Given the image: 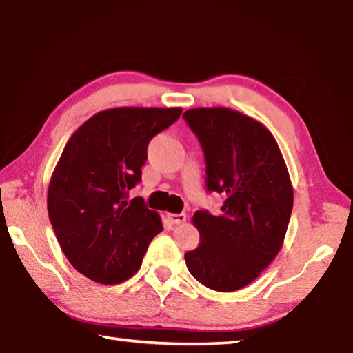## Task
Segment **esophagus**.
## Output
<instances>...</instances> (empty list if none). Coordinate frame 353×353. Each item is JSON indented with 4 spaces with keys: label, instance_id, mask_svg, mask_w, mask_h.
Segmentation results:
<instances>
[{
    "label": "esophagus",
    "instance_id": "esophagus-1",
    "mask_svg": "<svg viewBox=\"0 0 353 353\" xmlns=\"http://www.w3.org/2000/svg\"><path fill=\"white\" fill-rule=\"evenodd\" d=\"M168 219L171 221V224H183L187 221V214L185 213H170Z\"/></svg>",
    "mask_w": 353,
    "mask_h": 353
}]
</instances>
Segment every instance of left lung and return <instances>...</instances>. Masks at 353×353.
<instances>
[{"label": "left lung", "mask_w": 353, "mask_h": 353, "mask_svg": "<svg viewBox=\"0 0 353 353\" xmlns=\"http://www.w3.org/2000/svg\"><path fill=\"white\" fill-rule=\"evenodd\" d=\"M205 155L207 190L223 193L219 214L198 210L201 244L185 263L207 288L232 292L260 276L282 249L292 210L283 155L261 123L227 107L183 113Z\"/></svg>", "instance_id": "8db88e82"}]
</instances>
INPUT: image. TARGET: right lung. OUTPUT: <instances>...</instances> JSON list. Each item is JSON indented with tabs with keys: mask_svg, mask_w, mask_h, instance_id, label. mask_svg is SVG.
Returning <instances> with one entry per match:
<instances>
[{
	"mask_svg": "<svg viewBox=\"0 0 353 353\" xmlns=\"http://www.w3.org/2000/svg\"><path fill=\"white\" fill-rule=\"evenodd\" d=\"M181 113V107L107 109L65 145L48 188V214L65 256L93 282L132 277L162 232L159 213L128 193L141 181L149 141Z\"/></svg>",
	"mask_w": 353,
	"mask_h": 353,
	"instance_id": "right-lung-1",
	"label": "right lung"
}]
</instances>
